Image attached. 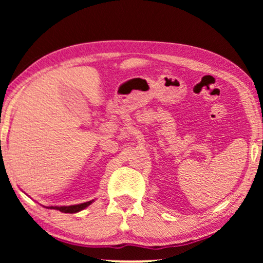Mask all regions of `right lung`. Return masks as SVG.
<instances>
[{
	"instance_id": "obj_1",
	"label": "right lung",
	"mask_w": 263,
	"mask_h": 263,
	"mask_svg": "<svg viewBox=\"0 0 263 263\" xmlns=\"http://www.w3.org/2000/svg\"><path fill=\"white\" fill-rule=\"evenodd\" d=\"M93 201L95 200L87 201V202H84V203L71 204V206H43V207L50 208V210H57V211L62 212V213H78V212H80L82 210H85L86 207H88L89 204L93 202Z\"/></svg>"
}]
</instances>
